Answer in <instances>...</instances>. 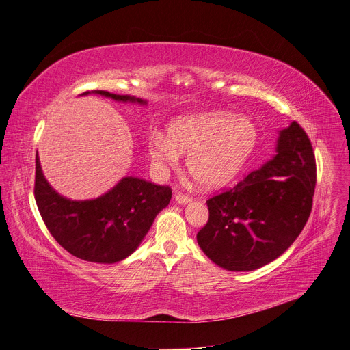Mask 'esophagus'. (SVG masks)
Wrapping results in <instances>:
<instances>
[{
  "mask_svg": "<svg viewBox=\"0 0 350 350\" xmlns=\"http://www.w3.org/2000/svg\"><path fill=\"white\" fill-rule=\"evenodd\" d=\"M174 198H176V201H177L178 204H189V202L191 201V197H190V196L183 194V193H177Z\"/></svg>",
  "mask_w": 350,
  "mask_h": 350,
  "instance_id": "obj_1",
  "label": "esophagus"
}]
</instances>
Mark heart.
<instances>
[{
    "label": "heart",
    "mask_w": 350,
    "mask_h": 350,
    "mask_svg": "<svg viewBox=\"0 0 350 350\" xmlns=\"http://www.w3.org/2000/svg\"><path fill=\"white\" fill-rule=\"evenodd\" d=\"M258 136V128L246 116L209 112L174 121L167 128V137H150L148 150L166 167H176L178 156H189V173L205 189H219L245 166Z\"/></svg>",
    "instance_id": "1"
}]
</instances>
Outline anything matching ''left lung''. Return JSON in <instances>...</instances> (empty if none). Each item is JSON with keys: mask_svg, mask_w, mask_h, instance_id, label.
<instances>
[{"mask_svg": "<svg viewBox=\"0 0 350 350\" xmlns=\"http://www.w3.org/2000/svg\"><path fill=\"white\" fill-rule=\"evenodd\" d=\"M317 183L311 141L295 121L278 136L275 156L234 189L206 200L197 234L202 252L230 271L259 269L284 253L306 226Z\"/></svg>", "mask_w": 350, "mask_h": 350, "instance_id": "1", "label": "left lung"}]
</instances>
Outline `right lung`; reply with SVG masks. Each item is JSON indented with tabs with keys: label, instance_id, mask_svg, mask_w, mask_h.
Segmentation results:
<instances>
[{
	"label": "right lung",
	"instance_id": "obj_1",
	"mask_svg": "<svg viewBox=\"0 0 350 350\" xmlns=\"http://www.w3.org/2000/svg\"><path fill=\"white\" fill-rule=\"evenodd\" d=\"M94 92L115 101L146 104L103 90ZM85 94L88 91L83 92ZM33 193L40 217L57 243L76 258L96 263H116L129 256L172 198L169 185L125 177L96 200H68L46 181L38 153Z\"/></svg>",
	"mask_w": 350,
	"mask_h": 350
}]
</instances>
